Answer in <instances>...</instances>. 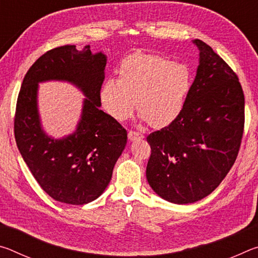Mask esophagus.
Wrapping results in <instances>:
<instances>
[{"label":"esophagus","mask_w":258,"mask_h":258,"mask_svg":"<svg viewBox=\"0 0 258 258\" xmlns=\"http://www.w3.org/2000/svg\"><path fill=\"white\" fill-rule=\"evenodd\" d=\"M143 134L137 132V131H128V140L130 141H135V140H142Z\"/></svg>","instance_id":"esophagus-1"}]
</instances>
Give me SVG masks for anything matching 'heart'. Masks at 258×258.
Masks as SVG:
<instances>
[{
  "mask_svg": "<svg viewBox=\"0 0 258 258\" xmlns=\"http://www.w3.org/2000/svg\"><path fill=\"white\" fill-rule=\"evenodd\" d=\"M117 75V80L108 78L100 89L102 106L115 119L130 118L135 102L151 127H165L180 117L191 89V73L184 63L135 52L121 61Z\"/></svg>",
  "mask_w": 258,
  "mask_h": 258,
  "instance_id": "1",
  "label": "heart"
}]
</instances>
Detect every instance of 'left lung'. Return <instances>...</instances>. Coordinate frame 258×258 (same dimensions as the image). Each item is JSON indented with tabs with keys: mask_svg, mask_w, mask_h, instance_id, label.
Segmentation results:
<instances>
[{
	"mask_svg": "<svg viewBox=\"0 0 258 258\" xmlns=\"http://www.w3.org/2000/svg\"><path fill=\"white\" fill-rule=\"evenodd\" d=\"M199 66L180 117L148 135L147 180L157 195L183 205L207 197L237 159L244 97L235 73L200 40Z\"/></svg>",
	"mask_w": 258,
	"mask_h": 258,
	"instance_id": "obj_1",
	"label": "left lung"
}]
</instances>
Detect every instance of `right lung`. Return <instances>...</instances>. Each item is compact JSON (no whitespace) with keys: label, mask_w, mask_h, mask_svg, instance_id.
Returning a JSON list of instances; mask_svg holds the SVG:
<instances>
[{"label":"right lung","mask_w":258,"mask_h":258,"mask_svg":"<svg viewBox=\"0 0 258 258\" xmlns=\"http://www.w3.org/2000/svg\"><path fill=\"white\" fill-rule=\"evenodd\" d=\"M107 55L63 45L40 56L25 75L17 100L15 138L35 180L51 198L84 205L103 194L117 159L125 149L127 132L100 109V89ZM72 82L86 95L81 119L74 133L61 139L41 128L37 104L38 83Z\"/></svg>","instance_id":"add662e5"}]
</instances>
